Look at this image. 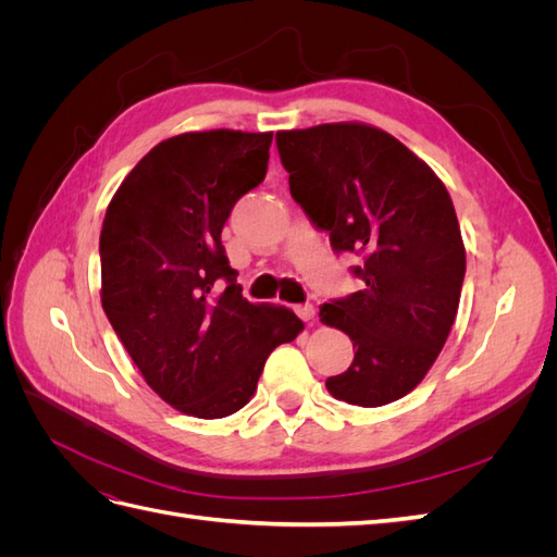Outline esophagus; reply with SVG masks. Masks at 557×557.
Instances as JSON below:
<instances>
[{
  "label": "esophagus",
  "instance_id": "1",
  "mask_svg": "<svg viewBox=\"0 0 557 557\" xmlns=\"http://www.w3.org/2000/svg\"><path fill=\"white\" fill-rule=\"evenodd\" d=\"M297 315L305 320V323H311V320L315 318V309H313V305H299Z\"/></svg>",
  "mask_w": 557,
  "mask_h": 557
}]
</instances>
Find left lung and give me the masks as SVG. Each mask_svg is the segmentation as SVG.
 Here are the masks:
<instances>
[{"mask_svg":"<svg viewBox=\"0 0 557 557\" xmlns=\"http://www.w3.org/2000/svg\"><path fill=\"white\" fill-rule=\"evenodd\" d=\"M290 195L356 252L362 290L320 307V320L350 336L356 356L327 391L358 407H383L423 381L458 313L465 246L446 185L391 134L336 123L276 134Z\"/></svg>","mask_w":557,"mask_h":557,"instance_id":"left-lung-1","label":"left lung"}]
</instances>
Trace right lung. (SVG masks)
Wrapping results in <instances>:
<instances>
[{
	"label": "right lung",
	"instance_id": "right-lung-1",
	"mask_svg": "<svg viewBox=\"0 0 557 557\" xmlns=\"http://www.w3.org/2000/svg\"><path fill=\"white\" fill-rule=\"evenodd\" d=\"M272 132H188L158 144L113 195L99 237L102 307L146 383L174 409L246 407L276 346L305 327L250 305L221 232L264 181Z\"/></svg>",
	"mask_w": 557,
	"mask_h": 557
}]
</instances>
